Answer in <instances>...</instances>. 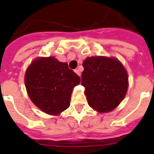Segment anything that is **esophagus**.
Masks as SVG:
<instances>
[{
	"label": "esophagus",
	"instance_id": "34e87169",
	"mask_svg": "<svg viewBox=\"0 0 154 154\" xmlns=\"http://www.w3.org/2000/svg\"><path fill=\"white\" fill-rule=\"evenodd\" d=\"M74 72H76V73H77V74L78 75L79 77H80V76H81V72H80V70H79V69H75V70H74Z\"/></svg>",
	"mask_w": 154,
	"mask_h": 154
}]
</instances>
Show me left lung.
Here are the masks:
<instances>
[{
	"label": "left lung",
	"mask_w": 154,
	"mask_h": 154,
	"mask_svg": "<svg viewBox=\"0 0 154 154\" xmlns=\"http://www.w3.org/2000/svg\"><path fill=\"white\" fill-rule=\"evenodd\" d=\"M82 85L89 105L99 112L114 109L125 98L128 89V74L116 58L87 57L82 64Z\"/></svg>",
	"instance_id": "8db88e82"
}]
</instances>
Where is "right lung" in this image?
Returning a JSON list of instances; mask_svg holds the SVG:
<instances>
[{
  "mask_svg": "<svg viewBox=\"0 0 154 154\" xmlns=\"http://www.w3.org/2000/svg\"><path fill=\"white\" fill-rule=\"evenodd\" d=\"M81 78L68 64L54 57H38L28 67L25 84L28 95L45 113L59 115L69 107L72 89Z\"/></svg>",
  "mask_w": 154,
  "mask_h": 154,
  "instance_id": "obj_1",
  "label": "right lung"
}]
</instances>
